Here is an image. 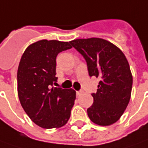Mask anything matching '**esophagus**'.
I'll list each match as a JSON object with an SVG mask.
<instances>
[{"mask_svg":"<svg viewBox=\"0 0 148 148\" xmlns=\"http://www.w3.org/2000/svg\"><path fill=\"white\" fill-rule=\"evenodd\" d=\"M82 93H83V91H76V94H77V95H82Z\"/></svg>","mask_w":148,"mask_h":148,"instance_id":"esophagus-1","label":"esophagus"}]
</instances>
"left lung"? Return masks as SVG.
Instances as JSON below:
<instances>
[{
  "label": "left lung",
  "instance_id": "8db88e82",
  "mask_svg": "<svg viewBox=\"0 0 148 148\" xmlns=\"http://www.w3.org/2000/svg\"><path fill=\"white\" fill-rule=\"evenodd\" d=\"M70 44L87 61L90 77L99 78L94 102L87 115L99 125H110L120 119L130 99L133 77L124 53L100 38L77 39Z\"/></svg>",
  "mask_w": 148,
  "mask_h": 148
}]
</instances>
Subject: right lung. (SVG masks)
Returning <instances> with one entry per match:
<instances>
[{
    "mask_svg": "<svg viewBox=\"0 0 148 148\" xmlns=\"http://www.w3.org/2000/svg\"><path fill=\"white\" fill-rule=\"evenodd\" d=\"M71 48L70 42L39 40L21 57L17 75L19 100L31 120L42 128H60L70 119L76 91L50 87L57 80V56Z\"/></svg>",
    "mask_w": 148,
    "mask_h": 148,
    "instance_id": "obj_1",
    "label": "right lung"
}]
</instances>
